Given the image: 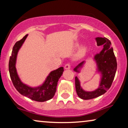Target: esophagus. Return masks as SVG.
I'll return each instance as SVG.
<instances>
[{
  "instance_id": "1",
  "label": "esophagus",
  "mask_w": 128,
  "mask_h": 128,
  "mask_svg": "<svg viewBox=\"0 0 128 128\" xmlns=\"http://www.w3.org/2000/svg\"><path fill=\"white\" fill-rule=\"evenodd\" d=\"M64 69H66V70L70 69V64H66L65 66H64Z\"/></svg>"
}]
</instances>
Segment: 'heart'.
Segmentation results:
<instances>
[{
    "label": "heart",
    "instance_id": "obj_1",
    "mask_svg": "<svg viewBox=\"0 0 128 128\" xmlns=\"http://www.w3.org/2000/svg\"><path fill=\"white\" fill-rule=\"evenodd\" d=\"M80 45V43L78 42H76L74 44V48H78V46ZM87 50V47L84 46V45H82L78 48V50L77 52V53L76 54V57L77 58H82L84 55L86 54Z\"/></svg>",
    "mask_w": 128,
    "mask_h": 128
}]
</instances>
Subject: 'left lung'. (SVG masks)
Instances as JSON below:
<instances>
[{
	"mask_svg": "<svg viewBox=\"0 0 128 128\" xmlns=\"http://www.w3.org/2000/svg\"><path fill=\"white\" fill-rule=\"evenodd\" d=\"M97 46L103 45L102 50L96 54L93 60L96 64L97 72L100 75L98 87L93 91H86L80 85L79 78L75 77V87L78 96L83 100H90L98 97L106 93L110 88L114 78L117 69V63L111 42L106 38H95ZM85 60L80 63L73 70L80 73L85 64Z\"/></svg>",
	"mask_w": 128,
	"mask_h": 128,
	"instance_id": "1",
	"label": "left lung"
}]
</instances>
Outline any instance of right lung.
<instances>
[{"label": "right lung", "instance_id": "1", "mask_svg": "<svg viewBox=\"0 0 128 128\" xmlns=\"http://www.w3.org/2000/svg\"><path fill=\"white\" fill-rule=\"evenodd\" d=\"M27 36L28 34L26 35L22 40L17 41L14 45L8 64L10 78L14 86L22 95L29 98L32 100L38 102H44L54 97L56 91L58 82L64 71V68H59L58 69L50 72L44 82L38 86L31 87L24 83L20 79L17 73L16 62L19 50Z\"/></svg>", "mask_w": 128, "mask_h": 128}]
</instances>
